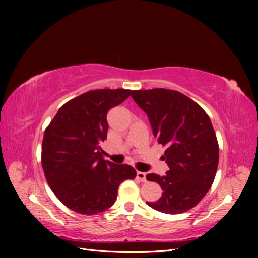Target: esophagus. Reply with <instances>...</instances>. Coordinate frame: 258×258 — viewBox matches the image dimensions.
<instances>
[{
    "label": "esophagus",
    "mask_w": 258,
    "mask_h": 258,
    "mask_svg": "<svg viewBox=\"0 0 258 258\" xmlns=\"http://www.w3.org/2000/svg\"><path fill=\"white\" fill-rule=\"evenodd\" d=\"M136 177H138L141 182H146V173L144 172H136Z\"/></svg>",
    "instance_id": "34e87169"
}]
</instances>
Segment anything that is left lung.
<instances>
[{
    "label": "left lung",
    "mask_w": 258,
    "mask_h": 258,
    "mask_svg": "<svg viewBox=\"0 0 258 258\" xmlns=\"http://www.w3.org/2000/svg\"><path fill=\"white\" fill-rule=\"evenodd\" d=\"M131 95L149 116L158 144L166 147L162 158L169 167L164 176L146 175L163 189L160 200L146 204L166 214L187 212L207 194L216 175L220 149L211 119L177 91L136 90Z\"/></svg>",
    "instance_id": "1"
}]
</instances>
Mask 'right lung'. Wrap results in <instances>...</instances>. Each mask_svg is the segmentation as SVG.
Instances as JSON below:
<instances>
[{
    "instance_id": "add662e5",
    "label": "right lung",
    "mask_w": 258,
    "mask_h": 258,
    "mask_svg": "<svg viewBox=\"0 0 258 258\" xmlns=\"http://www.w3.org/2000/svg\"><path fill=\"white\" fill-rule=\"evenodd\" d=\"M132 91L101 89L83 93L58 109L45 128L42 167L52 191L83 215L108 210L125 179L136 176L127 164L104 161L101 143L107 138V112Z\"/></svg>"
}]
</instances>
